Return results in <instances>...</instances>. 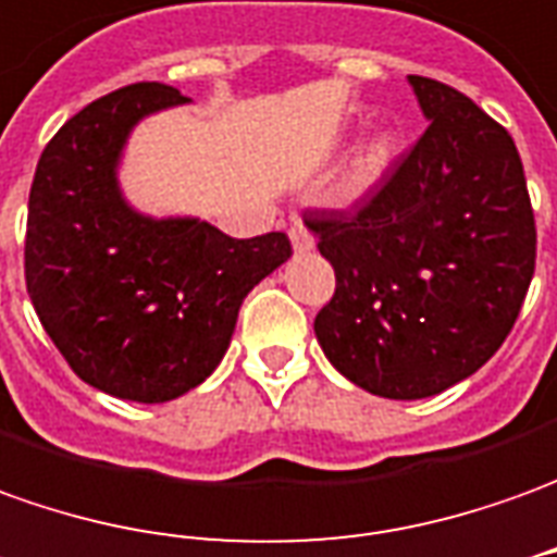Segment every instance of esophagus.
<instances>
[{
	"label": "esophagus",
	"mask_w": 557,
	"mask_h": 557,
	"mask_svg": "<svg viewBox=\"0 0 557 557\" xmlns=\"http://www.w3.org/2000/svg\"><path fill=\"white\" fill-rule=\"evenodd\" d=\"M287 236H290V245H294V255H306V251H312V248H315L312 230L306 227L302 221H294L290 230H287Z\"/></svg>",
	"instance_id": "obj_1"
}]
</instances>
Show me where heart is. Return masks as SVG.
<instances>
[{"label":"heart","instance_id":"1","mask_svg":"<svg viewBox=\"0 0 557 557\" xmlns=\"http://www.w3.org/2000/svg\"><path fill=\"white\" fill-rule=\"evenodd\" d=\"M397 157V139L391 133H375L373 139L348 160L339 182L333 184V202L339 209H358L385 187Z\"/></svg>","mask_w":557,"mask_h":557}]
</instances>
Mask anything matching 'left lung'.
<instances>
[{"label": "left lung", "instance_id": "left-lung-1", "mask_svg": "<svg viewBox=\"0 0 557 557\" xmlns=\"http://www.w3.org/2000/svg\"><path fill=\"white\" fill-rule=\"evenodd\" d=\"M431 121L358 214L306 224L336 272L318 312L327 360L358 388L421 400L488 363L534 278L536 227L516 141L473 99L409 75Z\"/></svg>", "mask_w": 557, "mask_h": 557}]
</instances>
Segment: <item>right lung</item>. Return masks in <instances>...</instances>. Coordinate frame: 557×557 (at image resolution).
<instances>
[{
  "mask_svg": "<svg viewBox=\"0 0 557 557\" xmlns=\"http://www.w3.org/2000/svg\"><path fill=\"white\" fill-rule=\"evenodd\" d=\"M187 102L157 81L96 99L48 141L29 190V300L78 379L117 400L166 403L202 385L242 300L290 257L285 233L230 239L190 214L129 206L117 172L133 129Z\"/></svg>",
  "mask_w": 557,
  "mask_h": 557,
  "instance_id": "1",
  "label": "right lung"
}]
</instances>
